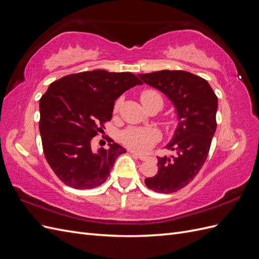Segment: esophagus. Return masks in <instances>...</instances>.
Wrapping results in <instances>:
<instances>
[{"label":"esophagus","mask_w":259,"mask_h":259,"mask_svg":"<svg viewBox=\"0 0 259 259\" xmlns=\"http://www.w3.org/2000/svg\"><path fill=\"white\" fill-rule=\"evenodd\" d=\"M131 153H133L134 155H136L137 158L139 159V160H142V161H146V160H149L150 158H149L148 155H143V154H138V153H136V152H134V151H131Z\"/></svg>","instance_id":"34e87169"}]
</instances>
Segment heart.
Here are the masks:
<instances>
[{"mask_svg":"<svg viewBox=\"0 0 259 259\" xmlns=\"http://www.w3.org/2000/svg\"><path fill=\"white\" fill-rule=\"evenodd\" d=\"M155 98H161L158 92L153 90H147L142 93V99L143 105H147L150 103L151 100ZM119 107V101L115 105V110ZM122 142L125 146L131 148L132 150L137 151V152H144L147 151L149 148H150L156 140L159 138L158 133L150 128H140V127H132L125 131L122 134Z\"/></svg>","mask_w":259,"mask_h":259,"instance_id":"b5f03b06","label":"heart"}]
</instances>
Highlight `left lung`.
Segmentation results:
<instances>
[{
    "mask_svg": "<svg viewBox=\"0 0 259 259\" xmlns=\"http://www.w3.org/2000/svg\"><path fill=\"white\" fill-rule=\"evenodd\" d=\"M138 76L162 92L177 114V126L165 146L175 153L158 156V174L145 179L149 189L173 193L198 175L207 158L217 126L218 100L208 82L190 72L162 70Z\"/></svg>",
    "mask_w": 259,
    "mask_h": 259,
    "instance_id": "left-lung-1",
    "label": "left lung"
}]
</instances>
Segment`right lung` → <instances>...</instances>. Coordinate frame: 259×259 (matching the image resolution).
Masks as SVG:
<instances>
[{"label": "right lung", "mask_w": 259, "mask_h": 259, "mask_svg": "<svg viewBox=\"0 0 259 259\" xmlns=\"http://www.w3.org/2000/svg\"><path fill=\"white\" fill-rule=\"evenodd\" d=\"M131 72L93 70L53 82L40 99V134L46 161L65 185L92 189L104 184L117 156L119 144L92 150V139L112 117L114 101L142 85Z\"/></svg>", "instance_id": "obj_1"}]
</instances>
